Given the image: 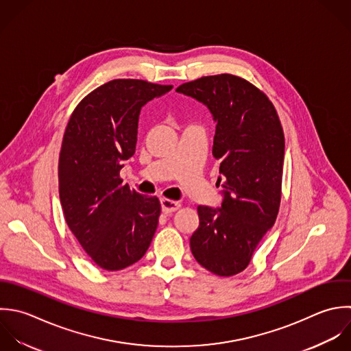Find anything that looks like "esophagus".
<instances>
[{"label": "esophagus", "mask_w": 351, "mask_h": 351, "mask_svg": "<svg viewBox=\"0 0 351 351\" xmlns=\"http://www.w3.org/2000/svg\"><path fill=\"white\" fill-rule=\"evenodd\" d=\"M179 208H180V202H178V201H172V199H168V198L161 199V209L167 215L178 210Z\"/></svg>", "instance_id": "obj_1"}]
</instances>
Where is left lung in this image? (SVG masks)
Returning a JSON list of instances; mask_svg holds the SVG:
<instances>
[{
    "label": "left lung",
    "instance_id": "left-lung-1",
    "mask_svg": "<svg viewBox=\"0 0 351 351\" xmlns=\"http://www.w3.org/2000/svg\"><path fill=\"white\" fill-rule=\"evenodd\" d=\"M176 91L204 102L212 112L216 121L212 153L223 178L221 208H197L199 227L190 238L191 253L209 272L234 276L247 268L279 213L283 127L268 95L241 76H202Z\"/></svg>",
    "mask_w": 351,
    "mask_h": 351
}]
</instances>
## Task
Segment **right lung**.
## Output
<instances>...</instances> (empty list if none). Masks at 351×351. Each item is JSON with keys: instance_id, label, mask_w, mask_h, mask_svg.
I'll use <instances>...</instances> for the list:
<instances>
[{"instance_id": "1", "label": "right lung", "mask_w": 351, "mask_h": 351, "mask_svg": "<svg viewBox=\"0 0 351 351\" xmlns=\"http://www.w3.org/2000/svg\"><path fill=\"white\" fill-rule=\"evenodd\" d=\"M172 84L113 79L73 109L58 157V191L65 221L88 257L105 271L139 261L157 230L161 204L120 178L135 153L141 108Z\"/></svg>"}]
</instances>
